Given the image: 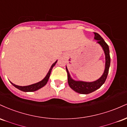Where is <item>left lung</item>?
Here are the masks:
<instances>
[{"instance_id": "8db88e82", "label": "left lung", "mask_w": 127, "mask_h": 127, "mask_svg": "<svg viewBox=\"0 0 127 127\" xmlns=\"http://www.w3.org/2000/svg\"><path fill=\"white\" fill-rule=\"evenodd\" d=\"M94 39L97 40V43H98L101 46L103 51H104V55H105V68H104V71L101 76L97 80L93 81V82L75 81L72 78L67 68V66L65 67L67 72L68 85L73 91L76 92V93H80V94H88L100 88L102 85L105 82L109 73V69L110 64V57L109 46L100 34L97 33H94Z\"/></svg>"}]
</instances>
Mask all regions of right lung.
Returning <instances> with one entry per match:
<instances>
[{
  "mask_svg": "<svg viewBox=\"0 0 127 127\" xmlns=\"http://www.w3.org/2000/svg\"><path fill=\"white\" fill-rule=\"evenodd\" d=\"M57 60L56 61L55 63H54L52 64L51 66L50 69L49 70L48 72L47 75H46V76L45 77L42 81H40V82H38L37 83H35V84H32V85H27V86H19V85H17L15 84H13L10 81V82L12 84V85H14L15 88H17L18 90H21L22 91H24V92H33V91H37V90H39L40 88H42L43 87L46 85L47 84L48 81V79L49 78V76H50L51 75V70L52 69V68L54 67V66L55 65V64L57 63Z\"/></svg>",
  "mask_w": 127,
  "mask_h": 127,
  "instance_id": "obj_1",
  "label": "right lung"
}]
</instances>
